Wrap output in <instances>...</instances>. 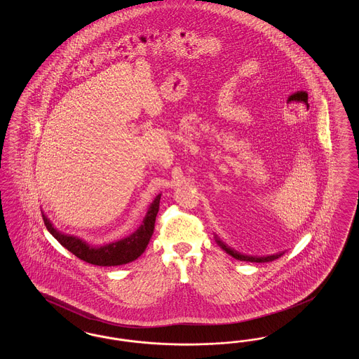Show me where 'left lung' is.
<instances>
[{
	"instance_id": "left-lung-1",
	"label": "left lung",
	"mask_w": 359,
	"mask_h": 359,
	"mask_svg": "<svg viewBox=\"0 0 359 359\" xmlns=\"http://www.w3.org/2000/svg\"><path fill=\"white\" fill-rule=\"evenodd\" d=\"M215 241H217V243L219 245V248L223 249L227 255L234 257L236 259H239V261H250V262H271V261H274L276 258H278V257H281L284 255V252H283V253H277V255H272V256L266 257L246 256V255H241V253H238L237 250H234V249L229 248V246L223 242L222 239L218 238V236H215Z\"/></svg>"
}]
</instances>
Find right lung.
Returning a JSON list of instances; mask_svg holds the SVG:
<instances>
[{
    "label": "right lung",
    "mask_w": 359,
    "mask_h": 359,
    "mask_svg": "<svg viewBox=\"0 0 359 359\" xmlns=\"http://www.w3.org/2000/svg\"><path fill=\"white\" fill-rule=\"evenodd\" d=\"M160 198H161V194L156 196L152 205H149V208H148V212L142 221V224L132 236L122 238L117 242L104 245V246H100V248L90 246L88 243H86L83 239L60 233L59 230H56L53 227L50 218H47V215L44 212L41 214V217H43V221H44L46 227L48 229V231L60 242L62 246H65L72 255H75L78 258L83 259L88 264H93V265L117 266V265H123V264L135 261L145 252V249L149 243V239L154 234V221H156V215L158 212Z\"/></svg>",
    "instance_id": "right-lung-1"
}]
</instances>
